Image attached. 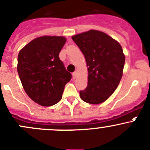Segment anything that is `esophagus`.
I'll use <instances>...</instances> for the list:
<instances>
[{"mask_svg": "<svg viewBox=\"0 0 150 150\" xmlns=\"http://www.w3.org/2000/svg\"><path fill=\"white\" fill-rule=\"evenodd\" d=\"M72 76H73L74 79H75V78H76V76H77V72H74L73 73H72Z\"/></svg>", "mask_w": 150, "mask_h": 150, "instance_id": "obj_1", "label": "esophagus"}]
</instances>
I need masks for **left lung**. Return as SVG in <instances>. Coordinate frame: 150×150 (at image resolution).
Returning a JSON list of instances; mask_svg holds the SVG:
<instances>
[{
  "mask_svg": "<svg viewBox=\"0 0 150 150\" xmlns=\"http://www.w3.org/2000/svg\"><path fill=\"white\" fill-rule=\"evenodd\" d=\"M72 40L85 56L88 85L80 91L86 103L100 104L114 92L122 77L125 56L118 42L100 30L75 35Z\"/></svg>",
  "mask_w": 150,
  "mask_h": 150,
  "instance_id": "left-lung-1",
  "label": "left lung"
}]
</instances>
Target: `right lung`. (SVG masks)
I'll list each match as a JSON object with an SVG mask.
<instances>
[{
	"mask_svg": "<svg viewBox=\"0 0 150 150\" xmlns=\"http://www.w3.org/2000/svg\"><path fill=\"white\" fill-rule=\"evenodd\" d=\"M66 40L64 36H41L26 45L18 54L17 72L23 88L40 105L59 103L65 85L72 78L59 56Z\"/></svg>",
	"mask_w": 150,
	"mask_h": 150,
	"instance_id": "add662e5",
	"label": "right lung"
}]
</instances>
